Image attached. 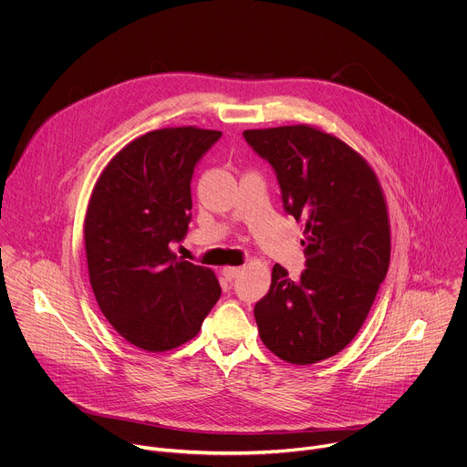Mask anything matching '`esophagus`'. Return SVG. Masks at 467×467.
I'll use <instances>...</instances> for the list:
<instances>
[{
  "label": "esophagus",
  "mask_w": 467,
  "mask_h": 467,
  "mask_svg": "<svg viewBox=\"0 0 467 467\" xmlns=\"http://www.w3.org/2000/svg\"><path fill=\"white\" fill-rule=\"evenodd\" d=\"M222 274H223V277H225L227 281H234V279L242 274V268H234V265H227V268L222 270Z\"/></svg>",
  "instance_id": "1"
}]
</instances>
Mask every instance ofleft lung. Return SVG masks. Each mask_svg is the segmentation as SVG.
Here are the masks:
<instances>
[{"instance_id": "8db88e82", "label": "left lung", "mask_w": 467, "mask_h": 467, "mask_svg": "<svg viewBox=\"0 0 467 467\" xmlns=\"http://www.w3.org/2000/svg\"><path fill=\"white\" fill-rule=\"evenodd\" d=\"M244 139L274 168L285 211L305 222L306 270L294 281L274 265L270 292L254 305L260 340L290 364H316L357 337L386 277L384 195L369 164L319 129H249Z\"/></svg>"}]
</instances>
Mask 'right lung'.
Returning a JSON list of instances; mask_svg holds the SVG:
<instances>
[{"mask_svg":"<svg viewBox=\"0 0 467 467\" xmlns=\"http://www.w3.org/2000/svg\"><path fill=\"white\" fill-rule=\"evenodd\" d=\"M220 137L197 127L146 132L94 186L85 218L90 285L118 335L144 351L192 340L222 296L213 270L170 249L192 220L193 170Z\"/></svg>","mask_w":467,"mask_h":467,"instance_id":"1","label":"right lung"}]
</instances>
